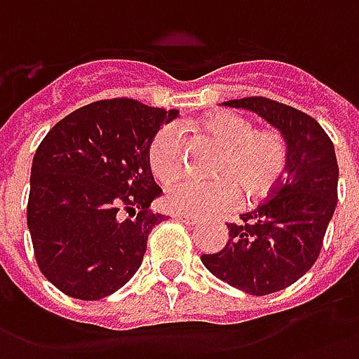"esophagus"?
Listing matches in <instances>:
<instances>
[{
	"label": "esophagus",
	"instance_id": "1",
	"mask_svg": "<svg viewBox=\"0 0 359 359\" xmlns=\"http://www.w3.org/2000/svg\"><path fill=\"white\" fill-rule=\"evenodd\" d=\"M172 218L176 219V222H183V224H187V226H193V224H195V219L189 218V216H183V214H174Z\"/></svg>",
	"mask_w": 359,
	"mask_h": 359
}]
</instances>
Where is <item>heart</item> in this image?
Returning a JSON list of instances; mask_svg holds the SVG:
<instances>
[{
	"mask_svg": "<svg viewBox=\"0 0 359 359\" xmlns=\"http://www.w3.org/2000/svg\"><path fill=\"white\" fill-rule=\"evenodd\" d=\"M201 133L219 147L212 164L218 177L201 182L180 177L164 193L166 208L183 216H210L239 203L241 190L248 203L269 197L289 170V141L277 130H256V122L239 112H214L201 122ZM147 164L161 182L183 168V140L176 126H162L147 147Z\"/></svg>",
	"mask_w": 359,
	"mask_h": 359,
	"instance_id": "obj_1",
	"label": "heart"
}]
</instances>
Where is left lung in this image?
Segmentation results:
<instances>
[{"label":"left lung","mask_w":359,"mask_h":359,"mask_svg":"<svg viewBox=\"0 0 359 359\" xmlns=\"http://www.w3.org/2000/svg\"><path fill=\"white\" fill-rule=\"evenodd\" d=\"M224 104L258 112L289 141L283 182L255 210L241 214V224H227L226 247L201 256L224 283L264 297L297 283L318 260L339 198V164L333 141L310 114L268 97Z\"/></svg>","instance_id":"8db88e82"}]
</instances>
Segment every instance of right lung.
I'll return each instance as SVG.
<instances>
[{
	"mask_svg": "<svg viewBox=\"0 0 359 359\" xmlns=\"http://www.w3.org/2000/svg\"><path fill=\"white\" fill-rule=\"evenodd\" d=\"M176 116L116 97L70 112L43 137L26 219L38 268L61 292L101 300L137 271L149 233L166 219L149 208L162 193L149 170V141Z\"/></svg>",
	"mask_w": 359,
	"mask_h": 359,
	"instance_id": "add662e5",
	"label": "right lung"
}]
</instances>
